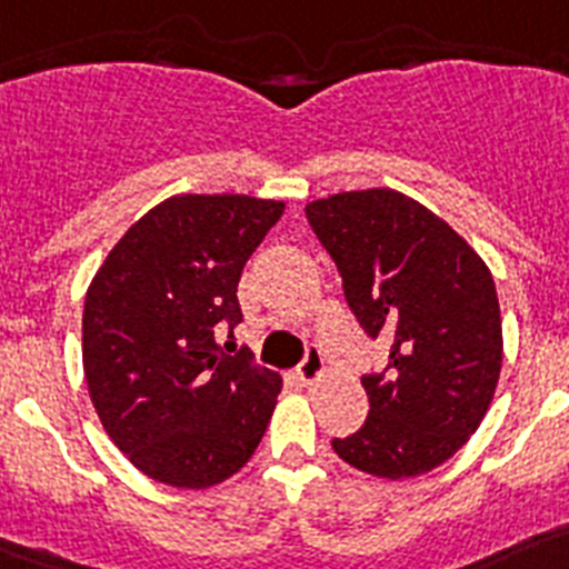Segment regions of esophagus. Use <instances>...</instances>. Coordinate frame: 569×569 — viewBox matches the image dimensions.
<instances>
[{
    "label": "esophagus",
    "mask_w": 569,
    "mask_h": 569,
    "mask_svg": "<svg viewBox=\"0 0 569 569\" xmlns=\"http://www.w3.org/2000/svg\"><path fill=\"white\" fill-rule=\"evenodd\" d=\"M320 375H323V355H320V349H315V346H312V349L306 352V358L300 360L298 378L303 380L306 387H309V383H315Z\"/></svg>",
    "instance_id": "esophagus-1"
}]
</instances>
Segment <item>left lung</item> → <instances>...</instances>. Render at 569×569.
<instances>
[{
    "label": "left lung",
    "instance_id": "8db88e82",
    "mask_svg": "<svg viewBox=\"0 0 569 569\" xmlns=\"http://www.w3.org/2000/svg\"><path fill=\"white\" fill-rule=\"evenodd\" d=\"M306 217L360 329L392 338L387 369L360 378L367 423L332 449L369 476H423L467 443L496 395L503 340L490 269L401 191H343L309 202Z\"/></svg>",
    "mask_w": 569,
    "mask_h": 569
}]
</instances>
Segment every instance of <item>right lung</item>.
Wrapping results in <instances>:
<instances>
[{
	"mask_svg": "<svg viewBox=\"0 0 569 569\" xmlns=\"http://www.w3.org/2000/svg\"><path fill=\"white\" fill-rule=\"evenodd\" d=\"M280 200L177 194L142 214L93 274L82 312L88 392L140 472L206 490L254 456L283 378L217 326L240 320L237 283L283 214Z\"/></svg>",
	"mask_w": 569,
	"mask_h": 569,
	"instance_id": "right-lung-1",
	"label": "right lung"
}]
</instances>
